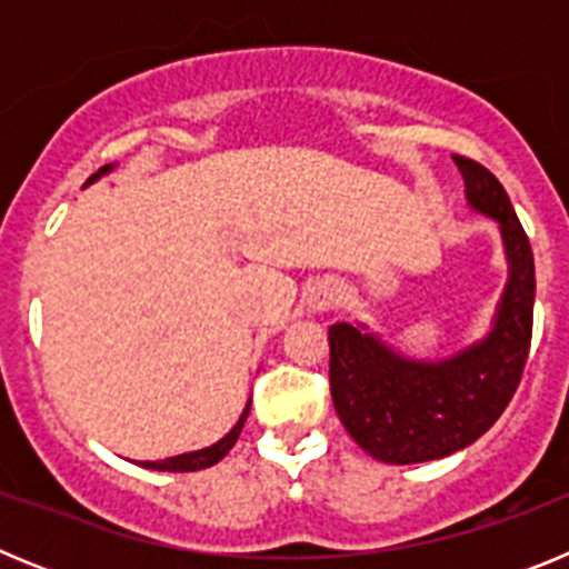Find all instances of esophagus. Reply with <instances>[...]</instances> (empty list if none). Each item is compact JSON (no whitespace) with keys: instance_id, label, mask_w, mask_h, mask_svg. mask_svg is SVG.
<instances>
[{"instance_id":"34e87169","label":"esophagus","mask_w":569,"mask_h":569,"mask_svg":"<svg viewBox=\"0 0 569 569\" xmlns=\"http://www.w3.org/2000/svg\"><path fill=\"white\" fill-rule=\"evenodd\" d=\"M310 308L313 310H330L339 301V288L330 284V281H319L313 290H310Z\"/></svg>"}]
</instances>
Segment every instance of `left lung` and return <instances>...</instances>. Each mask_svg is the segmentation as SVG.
I'll return each mask as SVG.
<instances>
[{"mask_svg": "<svg viewBox=\"0 0 569 569\" xmlns=\"http://www.w3.org/2000/svg\"><path fill=\"white\" fill-rule=\"evenodd\" d=\"M476 213L499 224L507 281L490 330L445 359H413L365 321L330 328V396L356 445L385 465H421L465 450L496 425L521 381L532 336L536 268L501 182L453 156Z\"/></svg>", "mask_w": 569, "mask_h": 569, "instance_id": "8db88e82", "label": "left lung"}]
</instances>
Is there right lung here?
I'll return each instance as SVG.
<instances>
[{"instance_id":"obj_1","label":"right lung","mask_w":569,"mask_h":569,"mask_svg":"<svg viewBox=\"0 0 569 569\" xmlns=\"http://www.w3.org/2000/svg\"><path fill=\"white\" fill-rule=\"evenodd\" d=\"M113 168L116 164H104L102 170H97V173L90 176L88 182H84V188L93 182H99V179H102V176H108ZM248 413H250V401L244 405V410H241L239 421H236L228 433L216 441V445L202 447V450H190V453L170 456V459H162V461H139V465L148 467V470H168V472H193V470H204V467H213L216 461H222L224 456L230 453V447L236 445V439H239V433H241V427H244V421H248Z\"/></svg>"}]
</instances>
